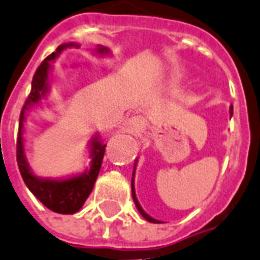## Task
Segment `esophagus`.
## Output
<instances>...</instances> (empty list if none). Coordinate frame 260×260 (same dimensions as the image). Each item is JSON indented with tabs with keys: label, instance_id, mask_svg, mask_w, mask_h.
<instances>
[{
	"label": "esophagus",
	"instance_id": "esophagus-1",
	"mask_svg": "<svg viewBox=\"0 0 260 260\" xmlns=\"http://www.w3.org/2000/svg\"><path fill=\"white\" fill-rule=\"evenodd\" d=\"M144 128V118L140 116L132 117L128 122V131L131 134H139Z\"/></svg>",
	"mask_w": 260,
	"mask_h": 260
}]
</instances>
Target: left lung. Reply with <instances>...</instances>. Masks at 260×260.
Returning a JSON list of instances; mask_svg holds the SVG:
<instances>
[{
  "label": "left lung",
  "mask_w": 260,
  "mask_h": 260,
  "mask_svg": "<svg viewBox=\"0 0 260 260\" xmlns=\"http://www.w3.org/2000/svg\"><path fill=\"white\" fill-rule=\"evenodd\" d=\"M232 114H233V108H231V116H232ZM131 185H132V198H134V202H135V205H136V207H138L139 213L142 214V215H143V217L146 218V219H147V221H150V222L158 223V221H156V219H154V218L150 217V215H148V214L144 213L143 209H142V207H140V205H139L138 199H136V195H135V189H134V178H132V183H131Z\"/></svg>",
  "instance_id": "obj_1"
}]
</instances>
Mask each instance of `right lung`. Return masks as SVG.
Returning <instances> with one entry per match:
<instances>
[{"label":"right lung","instance_id":"right-lung-1","mask_svg":"<svg viewBox=\"0 0 260 260\" xmlns=\"http://www.w3.org/2000/svg\"><path fill=\"white\" fill-rule=\"evenodd\" d=\"M76 46L75 43L69 45H59L54 53L47 55L42 64L38 67L35 75L32 77V86L31 92L27 96L24 106L20 112V122H19V134H17V146H16V159L19 166L20 174L24 180L25 185L32 192L38 201L42 202L47 209L58 214H73L82 209L86 199L90 196L92 188H94L95 180L98 177L99 169L102 165L104 159L105 147L106 144L99 143L96 138L91 142L92 144V162H91L90 170L86 174L77 176V177L68 178V180H61V181H53V180H41L35 177L27 165L24 158V150H23V122L25 118V110L28 106L38 104L43 95L46 94L47 90V72L50 68L51 59H54L57 55L64 50L65 47ZM99 53H106V47H98Z\"/></svg>","mask_w":260,"mask_h":260}]
</instances>
